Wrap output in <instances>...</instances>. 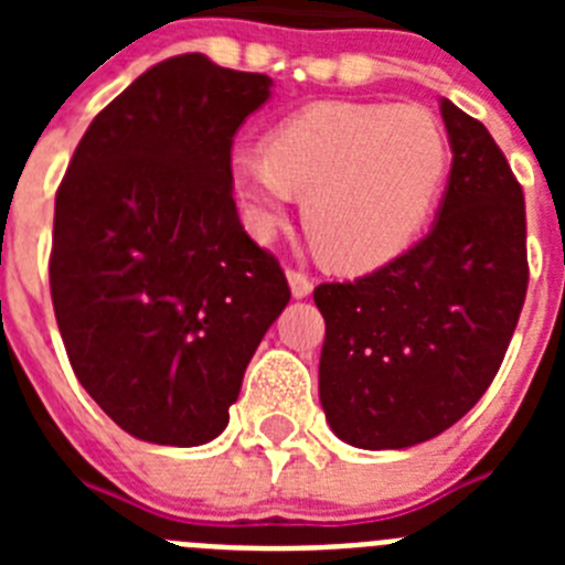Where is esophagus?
<instances>
[{"label": "esophagus", "mask_w": 565, "mask_h": 565, "mask_svg": "<svg viewBox=\"0 0 565 565\" xmlns=\"http://www.w3.org/2000/svg\"><path fill=\"white\" fill-rule=\"evenodd\" d=\"M288 277V286H291V294L297 299H306L308 294L313 291V282L311 279H308V274H302V271H288L286 274Z\"/></svg>", "instance_id": "esophagus-1"}]
</instances>
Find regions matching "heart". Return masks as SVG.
<instances>
[{
	"instance_id": "1",
	"label": "heart",
	"mask_w": 565,
	"mask_h": 565,
	"mask_svg": "<svg viewBox=\"0 0 565 565\" xmlns=\"http://www.w3.org/2000/svg\"><path fill=\"white\" fill-rule=\"evenodd\" d=\"M447 167V135L427 109L319 104L279 124L266 154L234 149L228 174L254 237H268L302 194V226L319 263L364 274L416 243Z\"/></svg>"
}]
</instances>
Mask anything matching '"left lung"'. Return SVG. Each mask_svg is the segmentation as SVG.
Masks as SVG:
<instances>
[{
	"label": "left lung",
	"mask_w": 565,
	"mask_h": 565,
	"mask_svg": "<svg viewBox=\"0 0 565 565\" xmlns=\"http://www.w3.org/2000/svg\"><path fill=\"white\" fill-rule=\"evenodd\" d=\"M452 167L422 243L313 291L326 317L319 402L359 450H404L467 416L495 379L526 299L523 189L481 121L441 98Z\"/></svg>",
	"instance_id": "obj_1"
}]
</instances>
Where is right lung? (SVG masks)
<instances>
[{
	"label": "right lung",
	"mask_w": 565,
	"mask_h": 565,
	"mask_svg": "<svg viewBox=\"0 0 565 565\" xmlns=\"http://www.w3.org/2000/svg\"><path fill=\"white\" fill-rule=\"evenodd\" d=\"M203 53L154 64L93 118L56 194L50 294L70 364L124 433L221 436L288 306L286 274L232 198L234 132L271 98Z\"/></svg>",
	"instance_id": "right-lung-1"
}]
</instances>
